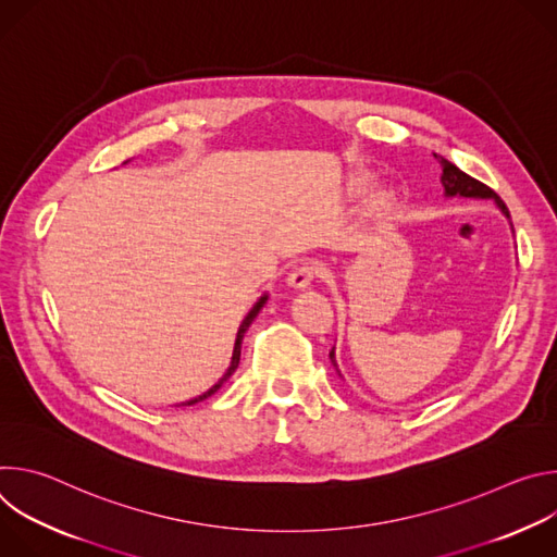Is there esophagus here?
I'll return each mask as SVG.
<instances>
[{"label":"esophagus","mask_w":557,"mask_h":557,"mask_svg":"<svg viewBox=\"0 0 557 557\" xmlns=\"http://www.w3.org/2000/svg\"><path fill=\"white\" fill-rule=\"evenodd\" d=\"M317 273H320V269H317L314 264L301 262V264H297V267L288 273L286 282H288L290 288H306V286H310V282L317 277Z\"/></svg>","instance_id":"obj_1"}]
</instances>
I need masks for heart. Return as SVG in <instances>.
Masks as SVG:
<instances>
[{"instance_id":"obj_1","label":"heart","mask_w":557,"mask_h":557,"mask_svg":"<svg viewBox=\"0 0 557 557\" xmlns=\"http://www.w3.org/2000/svg\"><path fill=\"white\" fill-rule=\"evenodd\" d=\"M366 183H368V178H366L363 174H355V176L350 178V189H352V191H359V189H363ZM392 205H394V196H392L389 191H376V194L370 198L368 209L379 215V213L389 211Z\"/></svg>"}]
</instances>
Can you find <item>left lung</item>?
<instances>
[{
	"label": "left lung",
	"instance_id": "obj_1",
	"mask_svg": "<svg viewBox=\"0 0 557 557\" xmlns=\"http://www.w3.org/2000/svg\"><path fill=\"white\" fill-rule=\"evenodd\" d=\"M436 158H438V163H441V168H443L441 183H443V187H445V196H449V198H451V196H462V198H492V200H496V205L500 207V211L509 218L507 205L500 200V196H498L492 187H487L485 183L467 176V174L460 172L456 165H451L449 161H445L443 156H436ZM331 361H333V366H337V361H335V348L331 350Z\"/></svg>",
	"mask_w": 557,
	"mask_h": 557
}]
</instances>
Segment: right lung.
I'll return each mask as SVG.
<instances>
[{
    "instance_id": "right-lung-1",
    "label": "right lung",
    "mask_w": 557,
    "mask_h": 557,
    "mask_svg": "<svg viewBox=\"0 0 557 557\" xmlns=\"http://www.w3.org/2000/svg\"><path fill=\"white\" fill-rule=\"evenodd\" d=\"M264 301H267V295L249 310V314L245 317V322L240 324V331H237V337H235V348H233V357H231V366H228V370L224 372V376L213 385V387H209L205 394H200V396H196V399H191V401H187L185 406H194V404H198V401H202V399H207V396H211L213 392H218L220 389V385L235 372V368H237V363H240V346H243V337H245V333H247V329L251 326V322L256 320V314L260 312V308L264 306Z\"/></svg>"
}]
</instances>
